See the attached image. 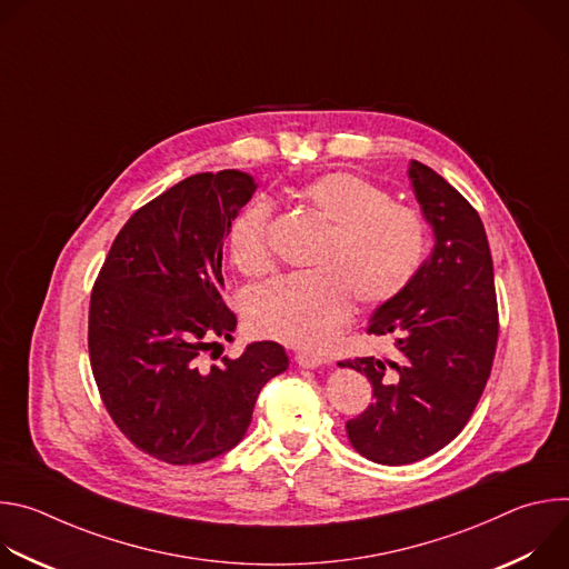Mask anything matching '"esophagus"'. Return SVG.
I'll return each mask as SVG.
<instances>
[{"mask_svg": "<svg viewBox=\"0 0 569 569\" xmlns=\"http://www.w3.org/2000/svg\"><path fill=\"white\" fill-rule=\"evenodd\" d=\"M295 362H297L299 367H303V369H317V367H321L327 360H323L321 353H315V351H297V353H295Z\"/></svg>", "mask_w": 569, "mask_h": 569, "instance_id": "34e87169", "label": "esophagus"}]
</instances>
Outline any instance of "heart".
<instances>
[{
    "label": "heart",
    "instance_id": "b5f03b06",
    "mask_svg": "<svg viewBox=\"0 0 569 569\" xmlns=\"http://www.w3.org/2000/svg\"><path fill=\"white\" fill-rule=\"evenodd\" d=\"M297 196L329 222V231L310 259L312 270L277 277L252 295L248 327L261 338L315 349L345 327L353 297L380 306L415 281L428 257V224L356 173L319 176ZM229 257L250 277L270 268V207L263 200L233 220Z\"/></svg>",
    "mask_w": 569,
    "mask_h": 569
}]
</instances>
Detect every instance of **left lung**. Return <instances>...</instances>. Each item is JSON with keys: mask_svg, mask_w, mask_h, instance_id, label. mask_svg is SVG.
I'll return each mask as SVG.
<instances>
[{"mask_svg": "<svg viewBox=\"0 0 569 569\" xmlns=\"http://www.w3.org/2000/svg\"><path fill=\"white\" fill-rule=\"evenodd\" d=\"M408 176L435 250L415 281L369 319L367 333L389 336L396 356L340 362L373 387V402L347 421L349 441L385 466L426 459L463 430L491 376L500 331L479 213L421 161H410Z\"/></svg>", "mask_w": 569, "mask_h": 569, "instance_id": "obj_1", "label": "left lung"}]
</instances>
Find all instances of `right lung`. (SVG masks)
<instances>
[{
  "instance_id": "right-lung-1",
  "label": "right lung",
  "mask_w": 569,
  "mask_h": 569,
  "mask_svg": "<svg viewBox=\"0 0 569 569\" xmlns=\"http://www.w3.org/2000/svg\"><path fill=\"white\" fill-rule=\"evenodd\" d=\"M257 191L242 171L198 173L137 209L90 299L92 373L117 428L173 466L209 461L246 437L263 385L288 369L277 342L204 365L236 315L222 299V246Z\"/></svg>"
}]
</instances>
